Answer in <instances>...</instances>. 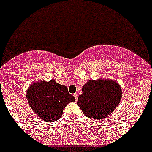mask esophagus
I'll list each match as a JSON object with an SVG mask.
<instances>
[{"label":"esophagus","instance_id":"obj_1","mask_svg":"<svg viewBox=\"0 0 152 152\" xmlns=\"http://www.w3.org/2000/svg\"><path fill=\"white\" fill-rule=\"evenodd\" d=\"M73 96H74V97H75V99H76V100L77 101L78 100V97H79L78 94H73Z\"/></svg>","mask_w":152,"mask_h":152}]
</instances>
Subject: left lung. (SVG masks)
Here are the masks:
<instances>
[{
    "instance_id": "8db88e82",
    "label": "left lung",
    "mask_w": 152,
    "mask_h": 152,
    "mask_svg": "<svg viewBox=\"0 0 152 152\" xmlns=\"http://www.w3.org/2000/svg\"><path fill=\"white\" fill-rule=\"evenodd\" d=\"M122 98V89L114 80H89L82 87L78 105L85 116L95 121L104 119L111 114Z\"/></svg>"
}]
</instances>
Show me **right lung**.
Returning a JSON list of instances; mask_svg holds the SVG:
<instances>
[{"label": "right lung", "instance_id": "add662e5", "mask_svg": "<svg viewBox=\"0 0 152 152\" xmlns=\"http://www.w3.org/2000/svg\"><path fill=\"white\" fill-rule=\"evenodd\" d=\"M26 99L34 114L45 122H55L62 116L68 103L76 101L66 86L55 79L32 83L26 90Z\"/></svg>", "mask_w": 152, "mask_h": 152}]
</instances>
